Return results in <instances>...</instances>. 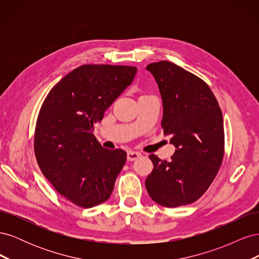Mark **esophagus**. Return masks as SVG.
I'll return each mask as SVG.
<instances>
[{
    "instance_id": "34e87169",
    "label": "esophagus",
    "mask_w": 259,
    "mask_h": 259,
    "mask_svg": "<svg viewBox=\"0 0 259 259\" xmlns=\"http://www.w3.org/2000/svg\"><path fill=\"white\" fill-rule=\"evenodd\" d=\"M140 155H142V154H140V152L130 150V151L127 152V160H128V161H135L136 159L139 158Z\"/></svg>"
}]
</instances>
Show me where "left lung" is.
Listing matches in <instances>:
<instances>
[{
    "instance_id": "1",
    "label": "left lung",
    "mask_w": 259,
    "mask_h": 259,
    "mask_svg": "<svg viewBox=\"0 0 259 259\" xmlns=\"http://www.w3.org/2000/svg\"><path fill=\"white\" fill-rule=\"evenodd\" d=\"M158 83L163 104L162 127L176 150L170 161L154 154L145 185L158 204L176 207L201 198L224 158V120L217 99L200 77L170 61L146 68Z\"/></svg>"
}]
</instances>
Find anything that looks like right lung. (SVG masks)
Instances as JSON below:
<instances>
[{
  "label": "right lung",
  "instance_id": "obj_1",
  "mask_svg": "<svg viewBox=\"0 0 259 259\" xmlns=\"http://www.w3.org/2000/svg\"><path fill=\"white\" fill-rule=\"evenodd\" d=\"M136 73L131 66L83 65L62 77L41 107L34 134L37 164L55 189L75 205H98L113 191L126 152L101 147L94 125Z\"/></svg>",
  "mask_w": 259,
  "mask_h": 259
}]
</instances>
